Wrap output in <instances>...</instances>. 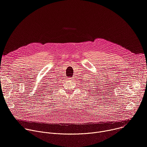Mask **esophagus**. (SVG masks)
<instances>
[{"mask_svg":"<svg viewBox=\"0 0 147 147\" xmlns=\"http://www.w3.org/2000/svg\"><path fill=\"white\" fill-rule=\"evenodd\" d=\"M73 78V77H72V78Z\"/></svg>","mask_w":147,"mask_h":147,"instance_id":"esophagus-1","label":"esophagus"}]
</instances>
